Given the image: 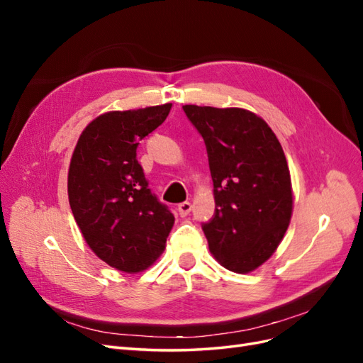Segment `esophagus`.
<instances>
[{
  "label": "esophagus",
  "mask_w": 363,
  "mask_h": 363,
  "mask_svg": "<svg viewBox=\"0 0 363 363\" xmlns=\"http://www.w3.org/2000/svg\"><path fill=\"white\" fill-rule=\"evenodd\" d=\"M192 211V204L189 201H183L179 204V213L180 216H188Z\"/></svg>",
  "instance_id": "34e87169"
}]
</instances>
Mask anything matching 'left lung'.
I'll return each mask as SVG.
<instances>
[{
	"label": "left lung",
	"instance_id": "obj_1",
	"mask_svg": "<svg viewBox=\"0 0 363 363\" xmlns=\"http://www.w3.org/2000/svg\"><path fill=\"white\" fill-rule=\"evenodd\" d=\"M183 111L204 139L213 180L215 215L203 224L208 248L228 271H255L277 250L292 216L280 142L245 108L186 104Z\"/></svg>",
	"mask_w": 363,
	"mask_h": 363
}]
</instances>
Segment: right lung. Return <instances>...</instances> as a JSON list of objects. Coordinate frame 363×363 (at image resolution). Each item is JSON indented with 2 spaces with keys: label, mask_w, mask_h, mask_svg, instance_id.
I'll return each mask as SVG.
<instances>
[{
  "label": "right lung",
  "mask_w": 363,
  "mask_h": 363,
  "mask_svg": "<svg viewBox=\"0 0 363 363\" xmlns=\"http://www.w3.org/2000/svg\"><path fill=\"white\" fill-rule=\"evenodd\" d=\"M171 103L107 112L83 130L71 157L68 196L86 244L107 265L135 274L164 250L174 215L148 189L139 140L167 119Z\"/></svg>",
  "instance_id": "right-lung-1"
}]
</instances>
